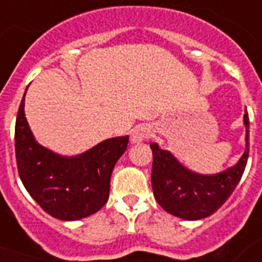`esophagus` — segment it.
<instances>
[{
    "instance_id": "1",
    "label": "esophagus",
    "mask_w": 262,
    "mask_h": 262,
    "mask_svg": "<svg viewBox=\"0 0 262 262\" xmlns=\"http://www.w3.org/2000/svg\"><path fill=\"white\" fill-rule=\"evenodd\" d=\"M151 136V129L147 126H136L133 130L130 132V141L133 144L141 143L145 139H148Z\"/></svg>"
}]
</instances>
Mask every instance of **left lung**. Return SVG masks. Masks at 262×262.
Listing matches in <instances>:
<instances>
[{
  "mask_svg": "<svg viewBox=\"0 0 262 262\" xmlns=\"http://www.w3.org/2000/svg\"><path fill=\"white\" fill-rule=\"evenodd\" d=\"M246 149L241 160L216 175H200L185 168L168 151L151 143L154 195L164 211L181 219L199 220L215 213L235 190L249 158V115L245 113Z\"/></svg>",
  "mask_w": 262,
  "mask_h": 262,
  "instance_id": "obj_1",
  "label": "left lung"
}]
</instances>
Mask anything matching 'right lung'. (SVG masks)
I'll use <instances>...</instances> for the list:
<instances>
[{"label":"right lung","instance_id":"obj_1","mask_svg":"<svg viewBox=\"0 0 262 262\" xmlns=\"http://www.w3.org/2000/svg\"><path fill=\"white\" fill-rule=\"evenodd\" d=\"M127 143V136L114 137L83 155L63 158L35 141L24 115V98L18 107L14 127L18 175L43 211L59 220L83 219L107 203L111 172Z\"/></svg>","mask_w":262,"mask_h":262}]
</instances>
